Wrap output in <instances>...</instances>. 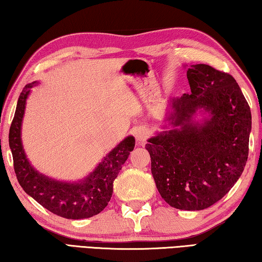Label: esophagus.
Here are the masks:
<instances>
[{
	"label": "esophagus",
	"instance_id": "esophagus-1",
	"mask_svg": "<svg viewBox=\"0 0 262 262\" xmlns=\"http://www.w3.org/2000/svg\"><path fill=\"white\" fill-rule=\"evenodd\" d=\"M149 133L150 132H149L148 128L139 127L134 130V136H135V139H136L137 142H140V143H143V142H145V140L148 139Z\"/></svg>",
	"mask_w": 262,
	"mask_h": 262
}]
</instances>
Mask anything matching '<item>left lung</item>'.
I'll return each mask as SVG.
<instances>
[{
  "label": "left lung",
  "instance_id": "8db88e82",
  "mask_svg": "<svg viewBox=\"0 0 262 262\" xmlns=\"http://www.w3.org/2000/svg\"><path fill=\"white\" fill-rule=\"evenodd\" d=\"M190 94L171 99V130L149 139L145 149L161 196L181 210H202L220 201L243 173L248 156L251 110L231 75L208 64L187 70ZM199 108L211 113L202 124Z\"/></svg>",
  "mask_w": 262,
  "mask_h": 262
}]
</instances>
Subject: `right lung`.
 I'll return each mask as SVG.
<instances>
[{
  "label": "right lung",
  "mask_w": 262,
  "mask_h": 262,
  "mask_svg": "<svg viewBox=\"0 0 262 262\" xmlns=\"http://www.w3.org/2000/svg\"><path fill=\"white\" fill-rule=\"evenodd\" d=\"M28 84L17 103L9 130V145L14 158L15 173L26 193L53 214L69 220H81L99 214L112 198L113 181L135 147V139L128 136L118 144L96 170L79 183H61L38 173L30 165L20 140V126L30 89Z\"/></svg>",
  "instance_id": "right-lung-1"
}]
</instances>
